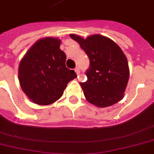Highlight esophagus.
Returning a JSON list of instances; mask_svg holds the SVG:
<instances>
[{
	"mask_svg": "<svg viewBox=\"0 0 154 154\" xmlns=\"http://www.w3.org/2000/svg\"><path fill=\"white\" fill-rule=\"evenodd\" d=\"M75 72L77 73V74H79L80 73V69L78 67H76L75 68Z\"/></svg>",
	"mask_w": 154,
	"mask_h": 154,
	"instance_id": "1",
	"label": "esophagus"
}]
</instances>
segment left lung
I'll list each match as a JSON object with an SVG mask.
<instances>
[{
    "instance_id": "left-lung-1",
    "label": "left lung",
    "mask_w": 154,
    "mask_h": 154,
    "mask_svg": "<svg viewBox=\"0 0 154 154\" xmlns=\"http://www.w3.org/2000/svg\"><path fill=\"white\" fill-rule=\"evenodd\" d=\"M69 36L89 57L87 81L80 83L87 101L104 108L122 100L129 81V69L121 48L109 37L99 34L85 39L76 34Z\"/></svg>"
}]
</instances>
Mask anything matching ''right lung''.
<instances>
[{
  "label": "right lung",
  "mask_w": 154,
  "mask_h": 154,
  "mask_svg": "<svg viewBox=\"0 0 154 154\" xmlns=\"http://www.w3.org/2000/svg\"><path fill=\"white\" fill-rule=\"evenodd\" d=\"M60 40H38L25 53L18 69L23 92L33 103L48 105L63 95L67 84L77 77L74 70L65 66L66 55L60 50Z\"/></svg>",
  "instance_id": "1"
}]
</instances>
